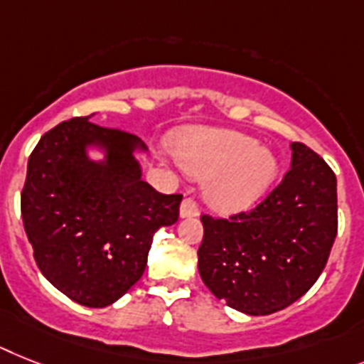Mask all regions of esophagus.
I'll use <instances>...</instances> for the list:
<instances>
[{
    "label": "esophagus",
    "mask_w": 364,
    "mask_h": 364,
    "mask_svg": "<svg viewBox=\"0 0 364 364\" xmlns=\"http://www.w3.org/2000/svg\"><path fill=\"white\" fill-rule=\"evenodd\" d=\"M199 215V204L195 203L193 197H186L180 204V218H195Z\"/></svg>",
    "instance_id": "esophagus-1"
}]
</instances>
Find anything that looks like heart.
Segmentation results:
<instances>
[{"label": "heart", "mask_w": 364, "mask_h": 364, "mask_svg": "<svg viewBox=\"0 0 364 364\" xmlns=\"http://www.w3.org/2000/svg\"><path fill=\"white\" fill-rule=\"evenodd\" d=\"M180 167L204 182V199L219 212L257 203L279 175V161L255 137L230 130H191L176 141Z\"/></svg>", "instance_id": "1"}]
</instances>
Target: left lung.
I'll list each match as a JSON object with an SVG mask.
<instances>
[{
  "label": "left lung",
  "mask_w": 364,
  "mask_h": 364,
  "mask_svg": "<svg viewBox=\"0 0 364 364\" xmlns=\"http://www.w3.org/2000/svg\"><path fill=\"white\" fill-rule=\"evenodd\" d=\"M199 273L218 299L251 316L297 301L323 272L337 236V178L312 149L292 143V167L251 212L200 218Z\"/></svg>",
  "instance_id": "left-lung-1"
}]
</instances>
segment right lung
<instances>
[{
	"mask_svg": "<svg viewBox=\"0 0 364 364\" xmlns=\"http://www.w3.org/2000/svg\"><path fill=\"white\" fill-rule=\"evenodd\" d=\"M74 117L42 135L27 161L22 219L33 257L53 287L83 307H107L141 279L152 236L178 219L182 195L141 178L130 132ZM107 152L104 162L86 156Z\"/></svg>",
	"mask_w": 364,
	"mask_h": 364,
	"instance_id": "right-lung-1",
	"label": "right lung"
}]
</instances>
